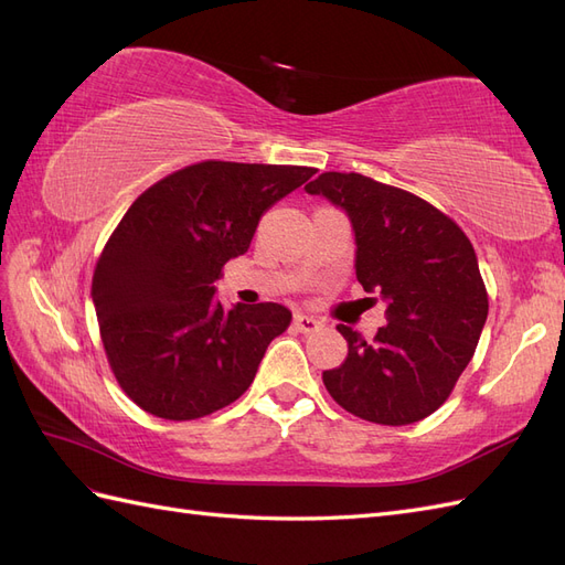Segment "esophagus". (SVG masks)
<instances>
[{
  "instance_id": "esophagus-1",
  "label": "esophagus",
  "mask_w": 565,
  "mask_h": 565,
  "mask_svg": "<svg viewBox=\"0 0 565 565\" xmlns=\"http://www.w3.org/2000/svg\"><path fill=\"white\" fill-rule=\"evenodd\" d=\"M295 328L299 330V332H316L318 328H320V320L318 318H313V316H306V313H297L295 316Z\"/></svg>"
}]
</instances>
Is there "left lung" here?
Listing matches in <instances>:
<instances>
[{
    "mask_svg": "<svg viewBox=\"0 0 565 565\" xmlns=\"http://www.w3.org/2000/svg\"><path fill=\"white\" fill-rule=\"evenodd\" d=\"M306 193L347 212L355 278L386 303V324L372 341L337 324L349 355L322 372L324 388L351 415L374 424L429 417L469 365L488 318L469 237L434 204L363 174L324 172Z\"/></svg>",
    "mask_w": 565,
    "mask_h": 565,
    "instance_id": "obj_1",
    "label": "left lung"
}]
</instances>
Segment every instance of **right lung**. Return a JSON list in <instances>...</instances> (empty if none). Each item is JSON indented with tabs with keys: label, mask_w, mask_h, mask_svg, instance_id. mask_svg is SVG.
<instances>
[{
	"label": "right lung",
	"mask_w": 565,
	"mask_h": 565,
	"mask_svg": "<svg viewBox=\"0 0 565 565\" xmlns=\"http://www.w3.org/2000/svg\"><path fill=\"white\" fill-rule=\"evenodd\" d=\"M313 174L207 160L150 185L127 210L96 264L92 299L115 377L146 413L198 419L254 382L292 313L273 301L224 309L214 282L249 249L259 218Z\"/></svg>",
	"instance_id": "obj_1"
}]
</instances>
